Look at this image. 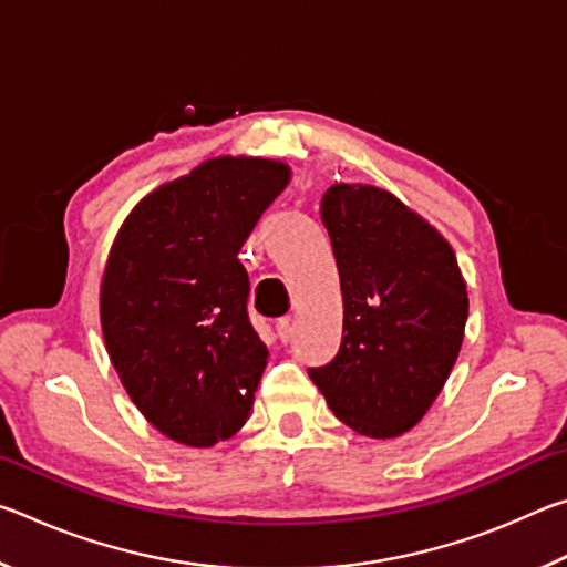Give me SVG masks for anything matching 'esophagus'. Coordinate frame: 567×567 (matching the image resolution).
Segmentation results:
<instances>
[{"label": "esophagus", "mask_w": 567, "mask_h": 567, "mask_svg": "<svg viewBox=\"0 0 567 567\" xmlns=\"http://www.w3.org/2000/svg\"><path fill=\"white\" fill-rule=\"evenodd\" d=\"M277 334H280V340H282L285 344L292 340V334H295V322H292V318H285V320L277 322Z\"/></svg>", "instance_id": "obj_1"}]
</instances>
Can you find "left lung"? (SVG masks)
Masks as SVG:
<instances>
[{"instance_id":"left-lung-1","label":"left lung","mask_w":567,"mask_h":567,"mask_svg":"<svg viewBox=\"0 0 567 567\" xmlns=\"http://www.w3.org/2000/svg\"><path fill=\"white\" fill-rule=\"evenodd\" d=\"M342 287V342L310 378L354 433H408L457 360L467 290L453 247L388 189L332 185L320 205Z\"/></svg>"}]
</instances>
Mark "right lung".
Here are the masks:
<instances>
[{
	"label": "right lung",
	"mask_w": 567,
	"mask_h": 567,
	"mask_svg": "<svg viewBox=\"0 0 567 567\" xmlns=\"http://www.w3.org/2000/svg\"><path fill=\"white\" fill-rule=\"evenodd\" d=\"M287 182L275 159H207L150 192L112 245L104 344L137 410L182 445L233 437L252 410L270 352L237 252Z\"/></svg>",
	"instance_id": "add662e5"
}]
</instances>
